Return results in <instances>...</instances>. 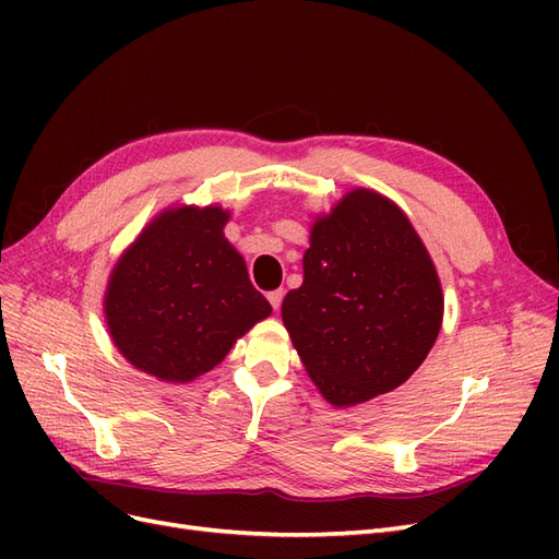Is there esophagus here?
Listing matches in <instances>:
<instances>
[{
  "label": "esophagus",
  "instance_id": "obj_1",
  "mask_svg": "<svg viewBox=\"0 0 559 559\" xmlns=\"http://www.w3.org/2000/svg\"><path fill=\"white\" fill-rule=\"evenodd\" d=\"M282 298H284V292H282V289H275V292L267 294V300H270V306H273V310H280Z\"/></svg>",
  "mask_w": 559,
  "mask_h": 559
}]
</instances>
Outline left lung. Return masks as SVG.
<instances>
[{
	"instance_id": "8db88e82",
	"label": "left lung",
	"mask_w": 559,
	"mask_h": 559,
	"mask_svg": "<svg viewBox=\"0 0 559 559\" xmlns=\"http://www.w3.org/2000/svg\"><path fill=\"white\" fill-rule=\"evenodd\" d=\"M282 321L319 394L349 408L392 392L427 359L443 324V289L394 200L352 189L314 216L302 284Z\"/></svg>"
}]
</instances>
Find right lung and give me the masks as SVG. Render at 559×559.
Instances as JSON below:
<instances>
[{"label":"right lung","instance_id":"right-lung-1","mask_svg":"<svg viewBox=\"0 0 559 559\" xmlns=\"http://www.w3.org/2000/svg\"><path fill=\"white\" fill-rule=\"evenodd\" d=\"M228 218L218 205L167 207L116 261L105 292L107 331L142 373L193 382L273 312L226 240Z\"/></svg>","mask_w":559,"mask_h":559}]
</instances>
